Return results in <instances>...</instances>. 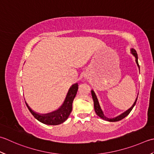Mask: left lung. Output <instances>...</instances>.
I'll list each match as a JSON object with an SVG mask.
<instances>
[{
    "mask_svg": "<svg viewBox=\"0 0 154 154\" xmlns=\"http://www.w3.org/2000/svg\"><path fill=\"white\" fill-rule=\"evenodd\" d=\"M131 53L133 54V55L135 56V61H136V63L138 67H139L140 68V65H139V63H138V61H137V54L136 53V51H135V49H131ZM91 95H92V97H93V102H94V109H95V113L97 115L100 117L101 119H103L104 120H105V121H108V122H118V121H120V120H122V119L125 118V117L129 115V113L131 112V111L132 110V109H133L134 107L135 106V103H136V101H137V97L136 98V100H135V101L134 102V105H132L131 108H129V109L128 110H127L125 111V112H124L123 113L121 114V115L117 116L116 117H115V118H107V117H105L104 116V114L103 113V111H102L101 107H100V105H99V102H98V100H97V97H96V95L95 94V93L93 91H91Z\"/></svg>",
    "mask_w": 154,
    "mask_h": 154,
    "instance_id": "1",
    "label": "left lung"
}]
</instances>
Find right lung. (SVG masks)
Listing matches in <instances>:
<instances>
[{
    "mask_svg": "<svg viewBox=\"0 0 154 154\" xmlns=\"http://www.w3.org/2000/svg\"><path fill=\"white\" fill-rule=\"evenodd\" d=\"M78 90V85L74 84L69 90V92L66 97L64 103L62 105V106L59 108L58 110L53 111L52 113L44 114V115H40V114L36 113L34 112L31 108L29 107V105H26L28 107L30 112L32 113V115L34 116L38 121L41 123H45L47 125H56L61 124L65 121L67 119L68 117L70 115L72 111V103H73V99L77 95V92Z\"/></svg>",
    "mask_w": 154,
    "mask_h": 154,
    "instance_id": "obj_1",
    "label": "right lung"
}]
</instances>
